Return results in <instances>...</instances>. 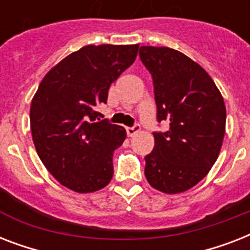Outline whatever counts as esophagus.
<instances>
[{
  "label": "esophagus",
  "mask_w": 250,
  "mask_h": 250,
  "mask_svg": "<svg viewBox=\"0 0 250 250\" xmlns=\"http://www.w3.org/2000/svg\"><path fill=\"white\" fill-rule=\"evenodd\" d=\"M125 131H127V135L128 136H133V135H136L139 131H140V125H133V127H127L125 128Z\"/></svg>",
  "instance_id": "34e87169"
}]
</instances>
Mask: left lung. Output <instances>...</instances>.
<instances>
[{
    "mask_svg": "<svg viewBox=\"0 0 250 250\" xmlns=\"http://www.w3.org/2000/svg\"><path fill=\"white\" fill-rule=\"evenodd\" d=\"M140 60L152 74L158 122L154 148L145 157V178L167 194L190 189L215 164L226 129V106L210 75L186 54L166 46H141Z\"/></svg>",
    "mask_w": 250,
    "mask_h": 250,
    "instance_id": "left-lung-1",
    "label": "left lung"
}]
</instances>
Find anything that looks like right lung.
<instances>
[{
	"label": "right lung",
	"mask_w": 250,
	"mask_h": 250,
	"mask_svg": "<svg viewBox=\"0 0 250 250\" xmlns=\"http://www.w3.org/2000/svg\"><path fill=\"white\" fill-rule=\"evenodd\" d=\"M139 45H86L57 63L31 102V131L48 171L68 189L90 193L113 178V154L125 129L100 120L113 82L135 62Z\"/></svg>",
	"instance_id": "right-lung-1"
}]
</instances>
